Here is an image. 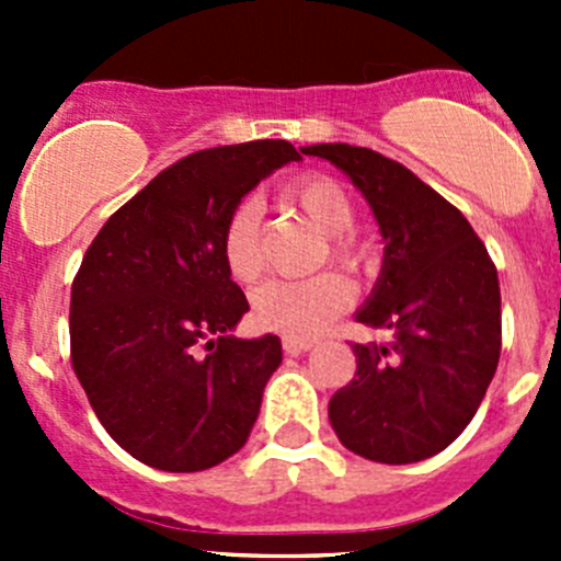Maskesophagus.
I'll return each mask as SVG.
<instances>
[{
  "mask_svg": "<svg viewBox=\"0 0 561 561\" xmlns=\"http://www.w3.org/2000/svg\"><path fill=\"white\" fill-rule=\"evenodd\" d=\"M282 347H285V353L298 355V353H307V350H312L314 342H312V339H293V336H285V339H282Z\"/></svg>",
  "mask_w": 561,
  "mask_h": 561,
  "instance_id": "1",
  "label": "esophagus"
}]
</instances>
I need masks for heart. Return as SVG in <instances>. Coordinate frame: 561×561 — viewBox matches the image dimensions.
Returning <instances> with one entry per match:
<instances>
[{
  "label": "heart",
  "instance_id": "obj_1",
  "mask_svg": "<svg viewBox=\"0 0 561 561\" xmlns=\"http://www.w3.org/2000/svg\"><path fill=\"white\" fill-rule=\"evenodd\" d=\"M285 203L304 214L325 236L320 263L336 265L344 274H364L371 265V247L355 236L358 208L350 192L328 175H304L282 192ZM222 260L239 285H249L263 271L260 254V206L241 201L222 228ZM353 301V287L336 274L312 279H274L252 296V317L260 328L293 339H312Z\"/></svg>",
  "mask_w": 561,
  "mask_h": 561
}]
</instances>
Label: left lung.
<instances>
[{
    "instance_id": "1",
    "label": "left lung",
    "mask_w": 561,
    "mask_h": 561,
    "mask_svg": "<svg viewBox=\"0 0 561 561\" xmlns=\"http://www.w3.org/2000/svg\"><path fill=\"white\" fill-rule=\"evenodd\" d=\"M364 192L386 239L375 293L355 320L390 344H353L355 377L328 401L339 443L380 463H412L467 428L502 350L494 260L454 203L410 168L347 144L307 146Z\"/></svg>"
}]
</instances>
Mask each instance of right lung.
I'll return each instance as SVG.
<instances>
[{
	"label": "right lung",
	"instance_id": "1",
	"mask_svg": "<svg viewBox=\"0 0 561 561\" xmlns=\"http://www.w3.org/2000/svg\"><path fill=\"white\" fill-rule=\"evenodd\" d=\"M293 160L301 154L287 140L195 151L129 197L83 254L72 369L105 432L149 467H217L257 421L282 342L228 333L249 304L225 268L222 228L260 179Z\"/></svg>",
	"mask_w": 561,
	"mask_h": 561
}]
</instances>
